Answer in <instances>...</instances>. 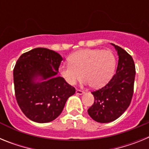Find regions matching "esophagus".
<instances>
[{"instance_id": "1", "label": "esophagus", "mask_w": 149, "mask_h": 149, "mask_svg": "<svg viewBox=\"0 0 149 149\" xmlns=\"http://www.w3.org/2000/svg\"><path fill=\"white\" fill-rule=\"evenodd\" d=\"M84 93V92L83 90H81V89H77L76 90V94L77 95H83Z\"/></svg>"}]
</instances>
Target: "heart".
<instances>
[{
  "label": "heart",
  "instance_id": "b5f03b06",
  "mask_svg": "<svg viewBox=\"0 0 149 149\" xmlns=\"http://www.w3.org/2000/svg\"><path fill=\"white\" fill-rule=\"evenodd\" d=\"M69 64L60 67L62 77L70 85L82 77L93 88L103 86L113 75L116 58L110 50L85 49L77 51L68 57Z\"/></svg>",
  "mask_w": 149,
  "mask_h": 149
}]
</instances>
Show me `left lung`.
Masks as SVG:
<instances>
[{"mask_svg": "<svg viewBox=\"0 0 149 149\" xmlns=\"http://www.w3.org/2000/svg\"><path fill=\"white\" fill-rule=\"evenodd\" d=\"M115 47L119 55L116 73L101 89L92 92L94 104L88 113L95 121L107 123L118 119L131 102L136 68L132 56L118 45Z\"/></svg>", "mask_w": 149, "mask_h": 149, "instance_id": "left-lung-1", "label": "left lung"}]
</instances>
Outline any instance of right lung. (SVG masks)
Returning a JSON list of instances; mask_svg holds the SVG:
<instances>
[{"instance_id": "right-lung-1", "label": "right lung", "mask_w": 149, "mask_h": 149, "mask_svg": "<svg viewBox=\"0 0 149 149\" xmlns=\"http://www.w3.org/2000/svg\"><path fill=\"white\" fill-rule=\"evenodd\" d=\"M62 56L52 50L37 48L24 53L13 69L17 103L30 120L46 123L60 115L75 89L58 77ZM42 81H35L38 77Z\"/></svg>"}]
</instances>
